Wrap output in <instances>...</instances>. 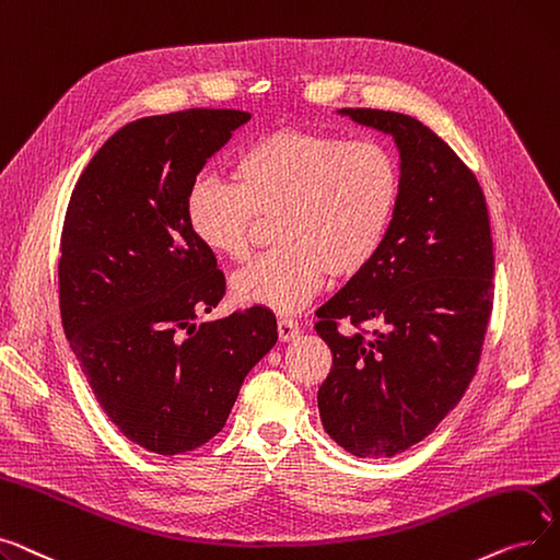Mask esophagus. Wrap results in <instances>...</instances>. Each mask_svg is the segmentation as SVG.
<instances>
[{
	"label": "esophagus",
	"mask_w": 560,
	"mask_h": 560,
	"mask_svg": "<svg viewBox=\"0 0 560 560\" xmlns=\"http://www.w3.org/2000/svg\"><path fill=\"white\" fill-rule=\"evenodd\" d=\"M301 335V326L294 322V318H280L278 322V337L280 341H291Z\"/></svg>",
	"instance_id": "esophagus-1"
}]
</instances>
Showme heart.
Returning a JSON list of instances; mask_svg holds the SVG:
<instances>
[{
  "label": "heart",
  "instance_id": "b5f03b06",
  "mask_svg": "<svg viewBox=\"0 0 560 560\" xmlns=\"http://www.w3.org/2000/svg\"><path fill=\"white\" fill-rule=\"evenodd\" d=\"M401 198V171L376 141H346L305 129H278L248 145L232 179L198 177L186 219L198 242L246 261L261 221L276 250L232 280V299L296 314L326 276L351 278L374 261Z\"/></svg>",
  "mask_w": 560,
  "mask_h": 560
}]
</instances>
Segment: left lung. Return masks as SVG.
Returning a JSON list of instances; mask_svg holds the SVG:
<instances>
[{"mask_svg": "<svg viewBox=\"0 0 560 560\" xmlns=\"http://www.w3.org/2000/svg\"><path fill=\"white\" fill-rule=\"evenodd\" d=\"M392 137L401 198L364 271L318 307L332 351L318 387L324 431L358 458L421 442L454 408L481 358L492 310V236L481 186L433 129L383 109H337ZM339 317L375 326L341 334Z\"/></svg>", "mask_w": 560, "mask_h": 560, "instance_id": "8db88e82", "label": "left lung"}]
</instances>
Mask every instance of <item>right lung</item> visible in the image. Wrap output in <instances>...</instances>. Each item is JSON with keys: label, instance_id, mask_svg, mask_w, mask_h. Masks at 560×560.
<instances>
[{"label": "right lung", "instance_id": "obj_1", "mask_svg": "<svg viewBox=\"0 0 560 560\" xmlns=\"http://www.w3.org/2000/svg\"><path fill=\"white\" fill-rule=\"evenodd\" d=\"M250 114L189 109L127 122L74 184L59 303L70 349L116 429L175 456L214 438L248 371L278 341L271 310L196 324L225 294L186 219L207 159Z\"/></svg>", "mask_w": 560, "mask_h": 560}]
</instances>
